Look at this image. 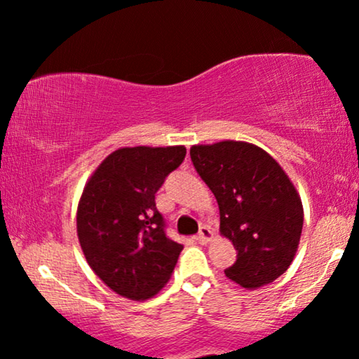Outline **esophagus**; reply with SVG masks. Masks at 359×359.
I'll return each instance as SVG.
<instances>
[{
  "label": "esophagus",
  "instance_id": "esophagus-1",
  "mask_svg": "<svg viewBox=\"0 0 359 359\" xmlns=\"http://www.w3.org/2000/svg\"><path fill=\"white\" fill-rule=\"evenodd\" d=\"M210 238H212V230H210L208 225H203V227L199 229V233L198 237H196V240H198L199 243H208Z\"/></svg>",
  "mask_w": 359,
  "mask_h": 359
}]
</instances>
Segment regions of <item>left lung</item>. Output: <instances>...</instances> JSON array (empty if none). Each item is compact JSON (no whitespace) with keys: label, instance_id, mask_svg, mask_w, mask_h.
Returning <instances> with one entry per match:
<instances>
[{"label":"left lung","instance_id":"left-lung-1","mask_svg":"<svg viewBox=\"0 0 359 359\" xmlns=\"http://www.w3.org/2000/svg\"><path fill=\"white\" fill-rule=\"evenodd\" d=\"M196 171L217 199L220 233L237 250L225 276L257 289L289 268L302 233L296 188L271 155L247 142L191 147Z\"/></svg>","mask_w":359,"mask_h":359}]
</instances>
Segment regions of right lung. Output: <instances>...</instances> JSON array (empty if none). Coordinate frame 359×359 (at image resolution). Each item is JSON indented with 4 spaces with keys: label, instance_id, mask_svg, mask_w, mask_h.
<instances>
[{
    "label": "right lung",
    "instance_id": "right-lung-1",
    "mask_svg": "<svg viewBox=\"0 0 359 359\" xmlns=\"http://www.w3.org/2000/svg\"><path fill=\"white\" fill-rule=\"evenodd\" d=\"M186 149L126 147L97 166L83 189L76 232L96 276L122 297L150 299L168 283L183 245L166 237L155 194Z\"/></svg>",
    "mask_w": 359,
    "mask_h": 359
}]
</instances>
